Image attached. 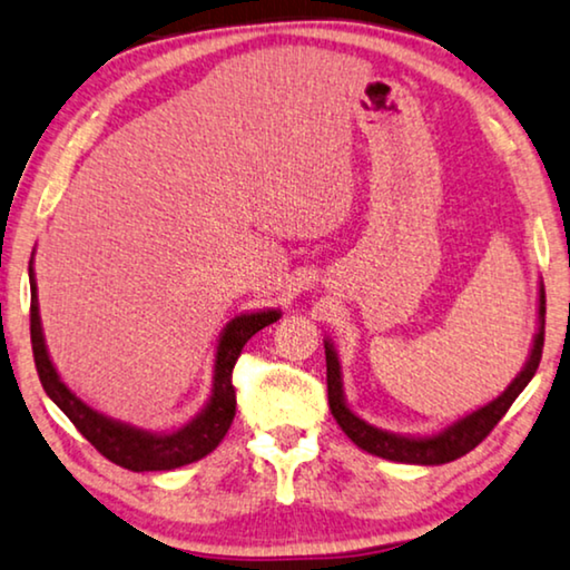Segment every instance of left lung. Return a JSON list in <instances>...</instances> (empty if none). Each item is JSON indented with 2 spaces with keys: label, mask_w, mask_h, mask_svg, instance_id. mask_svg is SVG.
<instances>
[{
  "label": "left lung",
  "mask_w": 570,
  "mask_h": 570,
  "mask_svg": "<svg viewBox=\"0 0 570 570\" xmlns=\"http://www.w3.org/2000/svg\"><path fill=\"white\" fill-rule=\"evenodd\" d=\"M544 345V287L540 283V295H537V332L532 340V350H529L524 368L517 373V379L503 389L495 400H490L482 407L472 410L470 415L454 420L446 428L435 433L425 435H412V433H394L384 431V428L371 425L368 420H363L357 412L350 410L347 396H345V381H342V363L334 342L324 337V353H326V392H330V410L334 420H337L342 431L357 449L368 451L373 456L389 459V462H402V464H423L435 466L454 462V459L470 454L485 435L493 431L513 400L524 392V386L532 381L542 357Z\"/></svg>",
  "instance_id": "obj_1"
}]
</instances>
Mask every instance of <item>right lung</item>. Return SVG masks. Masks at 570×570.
<instances>
[{"mask_svg": "<svg viewBox=\"0 0 570 570\" xmlns=\"http://www.w3.org/2000/svg\"><path fill=\"white\" fill-rule=\"evenodd\" d=\"M36 256V248H33ZM33 256H30V342H33V357L38 379H41L43 392L49 400L72 420L77 431L88 439L106 459L114 464L124 466L131 472H166L178 470V466L199 462L209 451L217 449V443L225 439L228 428L236 417V389H233L230 373L236 365L240 350L256 332L264 326L275 324L283 311L279 308H256L236 314L228 324L223 326L220 340L215 347L213 361V389L197 415L189 423L176 428V431H147L124 420L108 417L88 402L80 400L72 389L65 384L59 376L57 365H53L49 347H46L41 311H38V285Z\"/></svg>", "mask_w": 570, "mask_h": 570, "instance_id": "right-lung-1", "label": "right lung"}]
</instances>
